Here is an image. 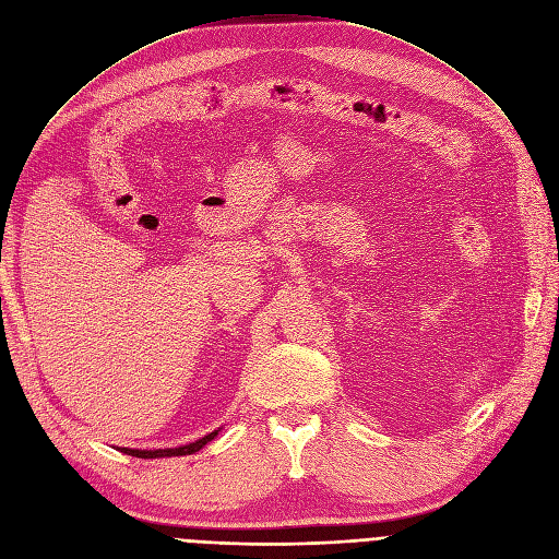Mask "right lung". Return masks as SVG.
Returning a JSON list of instances; mask_svg holds the SVG:
<instances>
[{
    "label": "right lung",
    "mask_w": 559,
    "mask_h": 559,
    "mask_svg": "<svg viewBox=\"0 0 559 559\" xmlns=\"http://www.w3.org/2000/svg\"><path fill=\"white\" fill-rule=\"evenodd\" d=\"M222 429H214V431H210L207 436H203V439H199V441H193V443H189V445H180V448H164V450H134V448H118L120 452H126V454H132V456H139V459H162V456H185V454H193V452H199V450H203L210 441H214V436L219 433Z\"/></svg>",
    "instance_id": "1"
}]
</instances>
